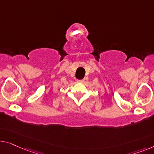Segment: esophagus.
I'll return each mask as SVG.
<instances>
[{"label": "esophagus", "instance_id": "1", "mask_svg": "<svg viewBox=\"0 0 154 154\" xmlns=\"http://www.w3.org/2000/svg\"><path fill=\"white\" fill-rule=\"evenodd\" d=\"M85 82V79H82V80H78L77 82H81V83H84Z\"/></svg>", "mask_w": 154, "mask_h": 154}]
</instances>
